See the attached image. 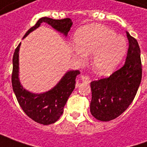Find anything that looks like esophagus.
<instances>
[{"label":"esophagus","mask_w":147,"mask_h":147,"mask_svg":"<svg viewBox=\"0 0 147 147\" xmlns=\"http://www.w3.org/2000/svg\"><path fill=\"white\" fill-rule=\"evenodd\" d=\"M81 80H82L83 83H90L91 82V79L89 76H83L81 77Z\"/></svg>","instance_id":"34e87169"}]
</instances>
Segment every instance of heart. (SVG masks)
<instances>
[{"label":"heart","instance_id":"heart-1","mask_svg":"<svg viewBox=\"0 0 147 147\" xmlns=\"http://www.w3.org/2000/svg\"><path fill=\"white\" fill-rule=\"evenodd\" d=\"M77 57L94 53V65L100 74H109L117 67L126 52V42L111 28L93 24L78 30L74 38Z\"/></svg>","mask_w":147,"mask_h":147}]
</instances>
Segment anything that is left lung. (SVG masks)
Wrapping results in <instances>:
<instances>
[{"mask_svg": "<svg viewBox=\"0 0 147 147\" xmlns=\"http://www.w3.org/2000/svg\"><path fill=\"white\" fill-rule=\"evenodd\" d=\"M128 49L125 63L109 77L90 83V113L97 120L109 121L123 113L133 102L142 80L140 48L126 31Z\"/></svg>", "mask_w": 147, "mask_h": 147, "instance_id": "1", "label": "left lung"}]
</instances>
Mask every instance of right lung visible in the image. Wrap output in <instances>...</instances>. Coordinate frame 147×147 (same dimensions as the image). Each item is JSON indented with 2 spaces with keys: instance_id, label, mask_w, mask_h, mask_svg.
<instances>
[{
  "instance_id": "1",
  "label": "right lung",
  "mask_w": 147,
  "mask_h": 147,
  "mask_svg": "<svg viewBox=\"0 0 147 147\" xmlns=\"http://www.w3.org/2000/svg\"><path fill=\"white\" fill-rule=\"evenodd\" d=\"M42 22L48 24L55 30L60 31L67 36L72 25L70 18L62 20H53L51 18L42 17L34 26L30 27L24 38L35 30ZM19 44L12 58V73L11 84L16 99L22 109L30 119L44 125L55 123L63 113L64 107L70 94L76 86V78L80 74V71H69L53 88L48 92L35 94L27 91L21 86L19 80Z\"/></svg>"
}]
</instances>
